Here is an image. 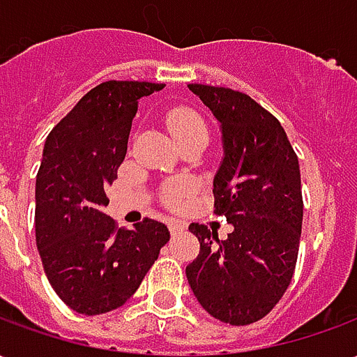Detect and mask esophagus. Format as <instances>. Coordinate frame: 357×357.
I'll return each instance as SVG.
<instances>
[{
	"label": "esophagus",
	"mask_w": 357,
	"mask_h": 357,
	"mask_svg": "<svg viewBox=\"0 0 357 357\" xmlns=\"http://www.w3.org/2000/svg\"><path fill=\"white\" fill-rule=\"evenodd\" d=\"M168 227H170L172 235H178V233H181L183 229H185V225L179 224V222H176V220H170V222H168Z\"/></svg>",
	"instance_id": "1"
}]
</instances>
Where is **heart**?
Masks as SVG:
<instances>
[{"label": "heart", "mask_w": 357, "mask_h": 357, "mask_svg": "<svg viewBox=\"0 0 357 357\" xmlns=\"http://www.w3.org/2000/svg\"><path fill=\"white\" fill-rule=\"evenodd\" d=\"M168 128H170L172 135L178 141H181L187 135H193V133H206V124L195 110L191 109H174L168 114ZM187 193V185L183 181H172L164 189V195L170 202H176L179 197H183Z\"/></svg>", "instance_id": "b5f03b06"}]
</instances>
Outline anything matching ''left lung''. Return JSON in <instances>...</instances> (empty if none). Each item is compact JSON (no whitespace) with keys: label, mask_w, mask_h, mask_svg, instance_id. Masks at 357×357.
<instances>
[{"label":"left lung","mask_w":357,"mask_h":357,"mask_svg":"<svg viewBox=\"0 0 357 357\" xmlns=\"http://www.w3.org/2000/svg\"><path fill=\"white\" fill-rule=\"evenodd\" d=\"M222 128L224 160L214 176V214L233 225L227 239L191 224L201 252L185 269L201 306L229 325L268 315L291 283L300 233L298 156L262 105L229 88L189 84Z\"/></svg>","instance_id":"8db88e82"}]
</instances>
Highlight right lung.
<instances>
[{"label":"right lung","instance_id":"1","mask_svg":"<svg viewBox=\"0 0 357 357\" xmlns=\"http://www.w3.org/2000/svg\"><path fill=\"white\" fill-rule=\"evenodd\" d=\"M164 84L102 82L47 135L36 178V245L43 271L66 306L86 315L116 310L139 289L170 241L145 218L118 227L102 208L124 162L137 101Z\"/></svg>","mask_w":357,"mask_h":357}]
</instances>
